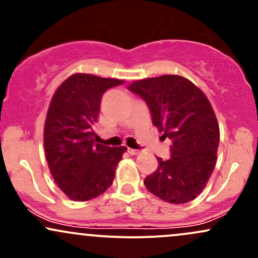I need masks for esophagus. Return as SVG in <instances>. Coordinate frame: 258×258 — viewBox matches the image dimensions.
Returning <instances> with one entry per match:
<instances>
[{
    "instance_id": "esophagus-1",
    "label": "esophagus",
    "mask_w": 258,
    "mask_h": 258,
    "mask_svg": "<svg viewBox=\"0 0 258 258\" xmlns=\"http://www.w3.org/2000/svg\"><path fill=\"white\" fill-rule=\"evenodd\" d=\"M131 155H138V154H141L142 152L141 150H137V149H132V148H128V150H127Z\"/></svg>"
}]
</instances>
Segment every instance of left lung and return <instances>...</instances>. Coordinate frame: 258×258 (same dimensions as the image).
I'll return each mask as SVG.
<instances>
[{
    "label": "left lung",
    "mask_w": 258,
    "mask_h": 258,
    "mask_svg": "<svg viewBox=\"0 0 258 258\" xmlns=\"http://www.w3.org/2000/svg\"><path fill=\"white\" fill-rule=\"evenodd\" d=\"M130 91L147 102L153 125L171 139V156L158 158L146 177L150 193L171 204H185L204 190L217 160L220 126L203 91L179 75L137 80Z\"/></svg>",
    "instance_id": "8db88e82"
}]
</instances>
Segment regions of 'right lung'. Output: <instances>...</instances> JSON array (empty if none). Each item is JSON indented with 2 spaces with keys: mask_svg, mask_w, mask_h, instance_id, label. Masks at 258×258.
<instances>
[{
  "mask_svg": "<svg viewBox=\"0 0 258 258\" xmlns=\"http://www.w3.org/2000/svg\"><path fill=\"white\" fill-rule=\"evenodd\" d=\"M123 82L76 73L53 94L44 121V152L53 179L74 201H88L104 193L127 150L93 139L103 93Z\"/></svg>",
  "mask_w": 258,
  "mask_h": 258,
  "instance_id": "obj_1",
  "label": "right lung"
}]
</instances>
